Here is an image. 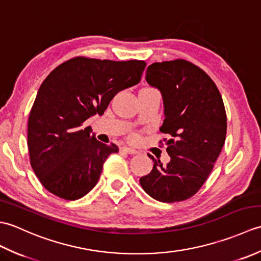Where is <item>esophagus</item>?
I'll use <instances>...</instances> for the list:
<instances>
[{
  "label": "esophagus",
  "instance_id": "34e87169",
  "mask_svg": "<svg viewBox=\"0 0 261 261\" xmlns=\"http://www.w3.org/2000/svg\"><path fill=\"white\" fill-rule=\"evenodd\" d=\"M120 151L125 152V153H129V154H136V153H138V151L135 150V149L129 148V147H125V146L122 147V148L120 149Z\"/></svg>",
  "mask_w": 261,
  "mask_h": 261
}]
</instances>
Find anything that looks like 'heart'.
Wrapping results in <instances>:
<instances>
[{"label":"heart","instance_id":"1","mask_svg":"<svg viewBox=\"0 0 261 261\" xmlns=\"http://www.w3.org/2000/svg\"><path fill=\"white\" fill-rule=\"evenodd\" d=\"M129 139H130L131 141H136V140L139 139V136H138L137 134H131L130 137H129Z\"/></svg>","mask_w":261,"mask_h":261}]
</instances>
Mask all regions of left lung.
Listing matches in <instances>:
<instances>
[{
    "mask_svg": "<svg viewBox=\"0 0 261 261\" xmlns=\"http://www.w3.org/2000/svg\"><path fill=\"white\" fill-rule=\"evenodd\" d=\"M146 81L162 92L170 162L163 165L151 154L153 168L140 178L149 196L164 203L185 201L199 191L222 150L226 113L222 96L211 77L185 59L153 63ZM159 143H163L160 140Z\"/></svg>",
    "mask_w": 261,
    "mask_h": 261,
    "instance_id": "1",
    "label": "left lung"
}]
</instances>
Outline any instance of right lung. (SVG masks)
<instances>
[{
    "label": "right lung",
    "instance_id": "add662e5",
    "mask_svg": "<svg viewBox=\"0 0 261 261\" xmlns=\"http://www.w3.org/2000/svg\"><path fill=\"white\" fill-rule=\"evenodd\" d=\"M146 65L80 56L46 77L28 119V149L47 191L75 201L97 184L105 160L119 148L97 141L82 125L90 116L102 115L116 93L138 84Z\"/></svg>",
    "mask_w": 261,
    "mask_h": 261
}]
</instances>
